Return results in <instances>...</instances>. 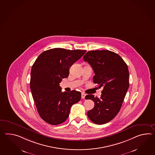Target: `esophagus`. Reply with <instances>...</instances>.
I'll return each instance as SVG.
<instances>
[{
    "label": "esophagus",
    "mask_w": 155,
    "mask_h": 155,
    "mask_svg": "<svg viewBox=\"0 0 155 155\" xmlns=\"http://www.w3.org/2000/svg\"><path fill=\"white\" fill-rule=\"evenodd\" d=\"M86 94L84 93H82L81 94V97L82 99H84L85 98V97H86Z\"/></svg>",
    "instance_id": "1"
}]
</instances>
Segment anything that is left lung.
<instances>
[{
	"mask_svg": "<svg viewBox=\"0 0 155 155\" xmlns=\"http://www.w3.org/2000/svg\"><path fill=\"white\" fill-rule=\"evenodd\" d=\"M83 58L93 68V82L103 87L100 98L93 94L85 97L94 102V107L87 112V116L94 124H106L119 112L128 89L127 65L117 53L108 50L89 51Z\"/></svg>",
	"mask_w": 155,
	"mask_h": 155,
	"instance_id": "8db88e82",
	"label": "left lung"
}]
</instances>
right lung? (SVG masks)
Masks as SVG:
<instances>
[{
	"label": "right lung",
	"instance_id": "add662e5",
	"mask_svg": "<svg viewBox=\"0 0 155 155\" xmlns=\"http://www.w3.org/2000/svg\"><path fill=\"white\" fill-rule=\"evenodd\" d=\"M86 51L53 48L41 53L31 70L30 87L38 114L52 125L64 122L71 107L81 98L80 92H62L59 83L69 76V68Z\"/></svg>",
	"mask_w": 155,
	"mask_h": 155
}]
</instances>
